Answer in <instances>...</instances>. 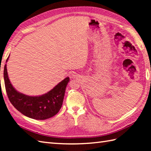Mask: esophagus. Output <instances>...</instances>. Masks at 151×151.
<instances>
[{"label": "esophagus", "mask_w": 151, "mask_h": 151, "mask_svg": "<svg viewBox=\"0 0 151 151\" xmlns=\"http://www.w3.org/2000/svg\"><path fill=\"white\" fill-rule=\"evenodd\" d=\"M75 76H76V75H75V74H72V76H73V77H75Z\"/></svg>", "instance_id": "1"}]
</instances>
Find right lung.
Here are the masks:
<instances>
[{
    "label": "right lung",
    "instance_id": "1",
    "mask_svg": "<svg viewBox=\"0 0 151 151\" xmlns=\"http://www.w3.org/2000/svg\"><path fill=\"white\" fill-rule=\"evenodd\" d=\"M4 79L6 93L12 105L25 116L37 120L47 119L58 114L62 106L65 89L70 81L69 77H67L47 93L29 96L19 92L12 86L8 78L6 64Z\"/></svg>",
    "mask_w": 151,
    "mask_h": 151
}]
</instances>
